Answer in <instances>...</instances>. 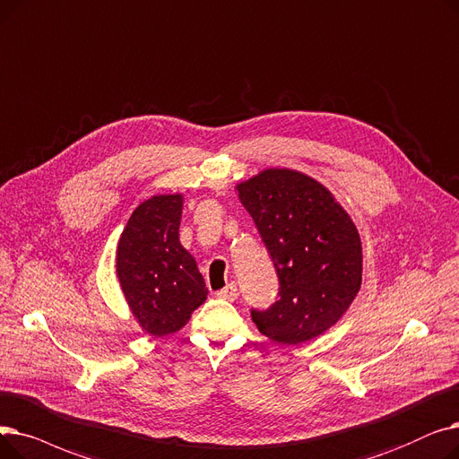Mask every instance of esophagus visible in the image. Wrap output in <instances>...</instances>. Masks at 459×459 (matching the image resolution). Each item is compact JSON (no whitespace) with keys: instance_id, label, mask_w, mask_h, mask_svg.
<instances>
[{"instance_id":"esophagus-1","label":"esophagus","mask_w":459,"mask_h":459,"mask_svg":"<svg viewBox=\"0 0 459 459\" xmlns=\"http://www.w3.org/2000/svg\"><path fill=\"white\" fill-rule=\"evenodd\" d=\"M216 297L218 299H222V300H235L237 299V286L235 283L231 281V283H228V286L224 288V290H221V291H216Z\"/></svg>"}]
</instances>
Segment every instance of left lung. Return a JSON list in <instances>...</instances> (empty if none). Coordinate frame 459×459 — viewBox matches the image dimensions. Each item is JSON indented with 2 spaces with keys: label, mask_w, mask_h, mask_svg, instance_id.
<instances>
[{
  "label": "left lung",
  "mask_w": 459,
  "mask_h": 459,
  "mask_svg": "<svg viewBox=\"0 0 459 459\" xmlns=\"http://www.w3.org/2000/svg\"><path fill=\"white\" fill-rule=\"evenodd\" d=\"M278 274V300L254 310L267 338L297 345L323 334L347 312L362 281L359 231L334 195L286 168L237 185Z\"/></svg>",
  "instance_id": "1"
}]
</instances>
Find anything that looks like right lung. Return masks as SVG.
<instances>
[{"instance_id": "obj_1", "label": "right lung", "mask_w": 459, "mask_h": 459, "mask_svg": "<svg viewBox=\"0 0 459 459\" xmlns=\"http://www.w3.org/2000/svg\"><path fill=\"white\" fill-rule=\"evenodd\" d=\"M181 212V194L152 195L130 214L117 245L123 295L151 336L178 333L209 293L195 259L179 243Z\"/></svg>"}]
</instances>
